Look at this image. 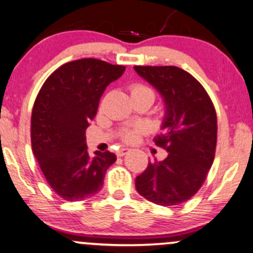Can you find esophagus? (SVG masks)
I'll return each instance as SVG.
<instances>
[{"mask_svg":"<svg viewBox=\"0 0 253 253\" xmlns=\"http://www.w3.org/2000/svg\"><path fill=\"white\" fill-rule=\"evenodd\" d=\"M128 152H129L128 147H121V149L118 150L117 155H118L119 157H123V156H125V155H126V153H128Z\"/></svg>","mask_w":253,"mask_h":253,"instance_id":"obj_1","label":"esophagus"}]
</instances>
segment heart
Instances as JSON below:
<instances>
[{"mask_svg":"<svg viewBox=\"0 0 253 253\" xmlns=\"http://www.w3.org/2000/svg\"><path fill=\"white\" fill-rule=\"evenodd\" d=\"M130 91H132V94H138V92H151V94H153V91L149 88V86L144 85V84H139V83L133 84V85L130 86ZM145 132H146V128H145L144 126H141V125H139V126H135L133 127V128L127 129L126 132L124 133L123 138L126 141H133L135 140V139L140 134H144Z\"/></svg>","mask_w":253,"mask_h":253,"instance_id":"obj_1","label":"heart"}]
</instances>
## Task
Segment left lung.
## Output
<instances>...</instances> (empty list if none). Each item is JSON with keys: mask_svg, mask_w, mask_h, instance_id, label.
<instances>
[{"mask_svg": "<svg viewBox=\"0 0 253 253\" xmlns=\"http://www.w3.org/2000/svg\"><path fill=\"white\" fill-rule=\"evenodd\" d=\"M165 104L163 133L157 146L167 150L162 162H149L135 178L136 191L159 206H178L197 193L208 175L216 147V113L210 95L189 72L177 66H134Z\"/></svg>", "mask_w": 253, "mask_h": 253, "instance_id": "1", "label": "left lung"}]
</instances>
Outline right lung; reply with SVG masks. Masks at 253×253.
Returning <instances> with one entry per match:
<instances>
[{
    "instance_id": "1",
    "label": "right lung",
    "mask_w": 253,
    "mask_h": 253,
    "mask_svg": "<svg viewBox=\"0 0 253 253\" xmlns=\"http://www.w3.org/2000/svg\"><path fill=\"white\" fill-rule=\"evenodd\" d=\"M123 65L94 58L69 62L52 72L34 102L32 150L46 181L66 201H83L103 185L114 153L88 152L85 129L107 86L123 76Z\"/></svg>"
}]
</instances>
